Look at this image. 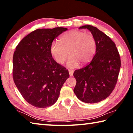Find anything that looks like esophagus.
<instances>
[{"mask_svg": "<svg viewBox=\"0 0 133 133\" xmlns=\"http://www.w3.org/2000/svg\"><path fill=\"white\" fill-rule=\"evenodd\" d=\"M69 73L70 76H73V75L74 71L73 70H69Z\"/></svg>", "mask_w": 133, "mask_h": 133, "instance_id": "1", "label": "esophagus"}]
</instances>
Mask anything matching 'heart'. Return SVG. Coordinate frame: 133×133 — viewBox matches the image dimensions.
Segmentation results:
<instances>
[{
	"label": "heart",
	"instance_id": "b5f03b06",
	"mask_svg": "<svg viewBox=\"0 0 133 133\" xmlns=\"http://www.w3.org/2000/svg\"><path fill=\"white\" fill-rule=\"evenodd\" d=\"M60 44L53 42L50 51L58 64H62L70 56L67 66L77 67L80 63L85 65L91 61L96 51V42L93 36L82 31L70 30L60 39Z\"/></svg>",
	"mask_w": 133,
	"mask_h": 133
}]
</instances>
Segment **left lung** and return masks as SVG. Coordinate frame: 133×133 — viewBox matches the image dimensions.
Segmentation results:
<instances>
[{
  "instance_id": "left-lung-1",
  "label": "left lung",
  "mask_w": 133,
  "mask_h": 133,
  "mask_svg": "<svg viewBox=\"0 0 133 133\" xmlns=\"http://www.w3.org/2000/svg\"><path fill=\"white\" fill-rule=\"evenodd\" d=\"M79 29L90 31L96 42V51L89 64L75 71L77 82L73 91L83 102L98 103L109 97L115 87L121 67L120 55L115 43L96 27L84 25Z\"/></svg>"
}]
</instances>
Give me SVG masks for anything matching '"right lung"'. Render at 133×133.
I'll list each match as a JSON object with an SVG mask.
<instances>
[{"mask_svg": "<svg viewBox=\"0 0 133 133\" xmlns=\"http://www.w3.org/2000/svg\"><path fill=\"white\" fill-rule=\"evenodd\" d=\"M67 28L39 29L18 44L13 57V80L29 104L38 108L51 106L57 102L67 70L53 59L50 45Z\"/></svg>", "mask_w": 133, "mask_h": 133, "instance_id": "add662e5", "label": "right lung"}]
</instances>
